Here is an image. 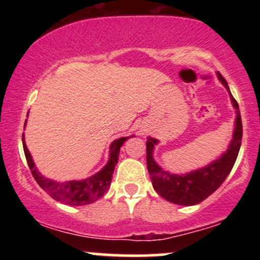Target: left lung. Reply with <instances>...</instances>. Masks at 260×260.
<instances>
[{"instance_id":"8db88e82","label":"left lung","mask_w":260,"mask_h":260,"mask_svg":"<svg viewBox=\"0 0 260 260\" xmlns=\"http://www.w3.org/2000/svg\"><path fill=\"white\" fill-rule=\"evenodd\" d=\"M221 84L228 89L232 106L235 107L236 120L232 139L225 153L217 159L211 161L204 168H201L187 174H171L161 169L159 164L154 160V148L159 140L148 137L147 139V166L150 174L154 189L168 202L178 205H196L207 199L209 196L222 184L232 168H234L242 140V120L237 101L234 99L228 82L217 73Z\"/></svg>"}]
</instances>
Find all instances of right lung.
<instances>
[{
	"mask_svg": "<svg viewBox=\"0 0 260 260\" xmlns=\"http://www.w3.org/2000/svg\"><path fill=\"white\" fill-rule=\"evenodd\" d=\"M26 117H28V115H26ZM131 137L133 136L113 140L111 145H110L109 161H107L106 165L95 175L80 181L58 182L50 180V178L41 175L38 171L34 160H32L31 155L29 153L28 148H26L24 134H23V149H24V154L32 177L38 182L39 186L43 188L50 197H52L55 201L67 205H73V207H80V205L91 204V203L96 202L98 199H100L101 197L105 194L106 190L110 188V184H111L113 170H115V166L117 165L120 149L123 145V143Z\"/></svg>",
	"mask_w": 260,
	"mask_h": 260,
	"instance_id": "add662e5",
	"label": "right lung"
}]
</instances>
